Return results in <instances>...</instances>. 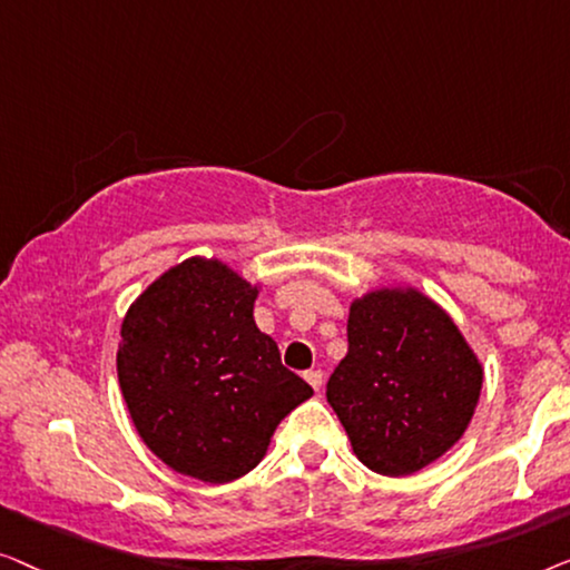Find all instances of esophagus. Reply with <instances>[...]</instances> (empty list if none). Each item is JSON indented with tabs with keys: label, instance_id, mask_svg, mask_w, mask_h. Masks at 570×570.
Listing matches in <instances>:
<instances>
[{
	"label": "esophagus",
	"instance_id": "1",
	"mask_svg": "<svg viewBox=\"0 0 570 570\" xmlns=\"http://www.w3.org/2000/svg\"><path fill=\"white\" fill-rule=\"evenodd\" d=\"M304 380L309 382L312 390L323 387V372H320V368H309V372H304Z\"/></svg>",
	"mask_w": 570,
	"mask_h": 570
}]
</instances>
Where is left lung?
I'll return each mask as SVG.
<instances>
[{"mask_svg":"<svg viewBox=\"0 0 570 570\" xmlns=\"http://www.w3.org/2000/svg\"><path fill=\"white\" fill-rule=\"evenodd\" d=\"M480 390L478 354L419 286H376L351 302L348 354L325 395L368 470L403 478L436 462L468 431Z\"/></svg>","mask_w":570,"mask_h":570,"instance_id":"left-lung-1","label":"left lung"}]
</instances>
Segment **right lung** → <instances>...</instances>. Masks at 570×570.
Masks as SVG:
<instances>
[{
    "label": "right lung",
    "mask_w": 570,
    "mask_h": 570,
    "mask_svg": "<svg viewBox=\"0 0 570 570\" xmlns=\"http://www.w3.org/2000/svg\"><path fill=\"white\" fill-rule=\"evenodd\" d=\"M263 284L194 255L159 274L126 309L118 384L136 434L167 468L202 483L243 478L271 436L312 397L255 325Z\"/></svg>",
    "instance_id": "add662e5"
}]
</instances>
